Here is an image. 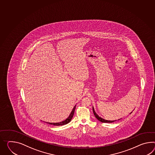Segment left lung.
I'll list each match as a JSON object with an SVG mask.
<instances>
[{
  "mask_svg": "<svg viewBox=\"0 0 155 155\" xmlns=\"http://www.w3.org/2000/svg\"><path fill=\"white\" fill-rule=\"evenodd\" d=\"M92 108H93V112H94V116H95V117L97 118V119L98 120L100 121H101V122H102V123H113V122H114V121H115L116 120H105V119H102V117H100L99 116H98V115L96 113V112H95V111H94V107H92ZM119 120H120V119H119Z\"/></svg>",
  "mask_w": 155,
  "mask_h": 155,
  "instance_id": "left-lung-1",
  "label": "left lung"
}]
</instances>
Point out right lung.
<instances>
[{
	"instance_id": "add662e5",
	"label": "right lung",
	"mask_w": 155,
	"mask_h": 155,
	"mask_svg": "<svg viewBox=\"0 0 155 155\" xmlns=\"http://www.w3.org/2000/svg\"><path fill=\"white\" fill-rule=\"evenodd\" d=\"M76 105L74 107L73 109L72 110V112L71 114L69 115V116L68 117L67 119H66L65 120L63 121H61L60 123H49V124L54 125H57V126H59V125H63L67 124H68V123H69L71 120H72V117H73V115L74 113V111H75V109H76Z\"/></svg>"
}]
</instances>
